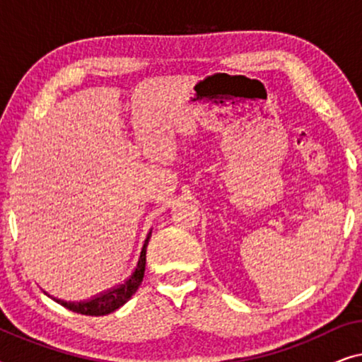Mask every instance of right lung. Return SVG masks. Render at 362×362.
<instances>
[{
  "instance_id": "1",
  "label": "right lung",
  "mask_w": 362,
  "mask_h": 362,
  "mask_svg": "<svg viewBox=\"0 0 362 362\" xmlns=\"http://www.w3.org/2000/svg\"><path fill=\"white\" fill-rule=\"evenodd\" d=\"M145 265H146V250H141L135 270H133L132 275H128L125 280H122L120 284L100 291V293L87 301H78V303H71V301L67 303V301H61V300L57 301L62 306H66L67 310L76 311V313H81V315H87V316L110 315L115 310L120 308V306L125 305L127 301L135 295L138 286L141 285L143 275H145Z\"/></svg>"
}]
</instances>
